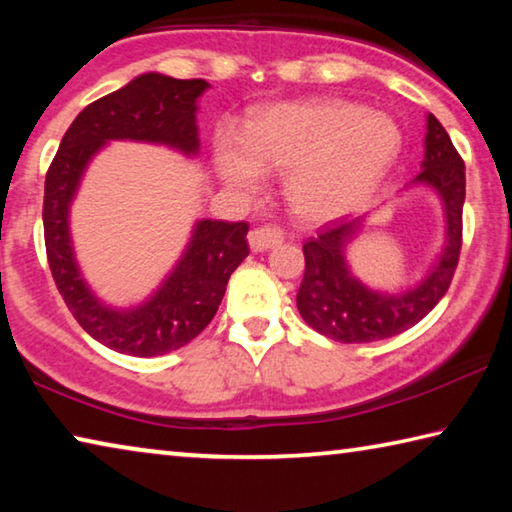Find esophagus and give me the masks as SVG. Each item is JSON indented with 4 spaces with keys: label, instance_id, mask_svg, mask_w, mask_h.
<instances>
[{
    "label": "esophagus",
    "instance_id": "obj_1",
    "mask_svg": "<svg viewBox=\"0 0 512 512\" xmlns=\"http://www.w3.org/2000/svg\"><path fill=\"white\" fill-rule=\"evenodd\" d=\"M284 232L280 228H271V225H264V228H255L248 235V246L253 253H264L268 248H275L282 244Z\"/></svg>",
    "mask_w": 512,
    "mask_h": 512
}]
</instances>
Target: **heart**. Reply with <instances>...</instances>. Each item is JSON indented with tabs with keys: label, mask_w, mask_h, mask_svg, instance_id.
Wrapping results in <instances>:
<instances>
[{
	"label": "heart",
	"mask_w": 512,
	"mask_h": 512,
	"mask_svg": "<svg viewBox=\"0 0 512 512\" xmlns=\"http://www.w3.org/2000/svg\"><path fill=\"white\" fill-rule=\"evenodd\" d=\"M402 151L397 121L345 99L280 101L257 110L244 133L221 128L212 162L221 183L255 194L266 171H284L289 210L327 223L366 205Z\"/></svg>",
	"instance_id": "heart-1"
}]
</instances>
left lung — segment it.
Returning <instances> with one entry per match:
<instances>
[{"label": "left lung", "mask_w": 512, "mask_h": 512, "mask_svg": "<svg viewBox=\"0 0 512 512\" xmlns=\"http://www.w3.org/2000/svg\"><path fill=\"white\" fill-rule=\"evenodd\" d=\"M420 173L404 189H431L443 205L445 241L429 271L411 287L386 291L359 280L348 262V246L359 237L366 216L332 223L305 250V277L298 291V311L327 339L339 343H372L391 339L429 314L445 296L461 255L465 164L440 121L427 115Z\"/></svg>", "instance_id": "1"}]
</instances>
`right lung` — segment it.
Wrapping results in <instances>:
<instances>
[{"mask_svg":"<svg viewBox=\"0 0 512 512\" xmlns=\"http://www.w3.org/2000/svg\"><path fill=\"white\" fill-rule=\"evenodd\" d=\"M203 79L180 81L158 72L90 103L67 128L45 178V246L54 282L79 325L94 341L133 357H160L183 348L210 325L235 268L248 257V223L198 219L178 262L158 289L131 307L101 300L85 280L72 241L69 214L85 171L110 142L167 146L196 158L198 99Z\"/></svg>","mask_w":512,"mask_h":512,"instance_id":"right-lung-1","label":"right lung"}]
</instances>
